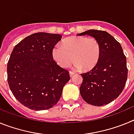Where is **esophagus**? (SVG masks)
<instances>
[{
  "label": "esophagus",
  "mask_w": 134,
  "mask_h": 134,
  "mask_svg": "<svg viewBox=\"0 0 134 134\" xmlns=\"http://www.w3.org/2000/svg\"><path fill=\"white\" fill-rule=\"evenodd\" d=\"M74 74H75L74 72H73V71H70V77H72Z\"/></svg>",
  "instance_id": "esophagus-1"
}]
</instances>
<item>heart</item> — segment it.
<instances>
[{"instance_id":"1","label":"heart","mask_w":134,"mask_h":134,"mask_svg":"<svg viewBox=\"0 0 134 134\" xmlns=\"http://www.w3.org/2000/svg\"><path fill=\"white\" fill-rule=\"evenodd\" d=\"M100 52V44L94 37L72 36L65 39L62 46H55L52 55L57 64L62 68L68 67L74 60V68L87 70L97 64Z\"/></svg>"}]
</instances>
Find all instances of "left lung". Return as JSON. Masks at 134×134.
Wrapping results in <instances>:
<instances>
[{"label":"left lung","instance_id":"left-lung-1","mask_svg":"<svg viewBox=\"0 0 134 134\" xmlns=\"http://www.w3.org/2000/svg\"><path fill=\"white\" fill-rule=\"evenodd\" d=\"M88 35L99 41L100 52L97 64L83 78L80 95L94 106L107 105L119 97L127 79L126 57L120 43L105 31L90 29L78 35Z\"/></svg>","mask_w":134,"mask_h":134}]
</instances>
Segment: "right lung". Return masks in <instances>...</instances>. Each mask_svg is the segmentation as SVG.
Segmentation results:
<instances>
[{
    "mask_svg": "<svg viewBox=\"0 0 134 134\" xmlns=\"http://www.w3.org/2000/svg\"><path fill=\"white\" fill-rule=\"evenodd\" d=\"M62 35L35 33L15 46L7 63L10 91L22 105L35 111L53 107L70 79L54 60L52 51Z\"/></svg>",
    "mask_w": 134,
    "mask_h": 134,
    "instance_id": "obj_1",
    "label": "right lung"
}]
</instances>
